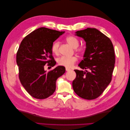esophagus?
I'll return each mask as SVG.
<instances>
[{"instance_id":"34e87169","label":"esophagus","mask_w":130,"mask_h":130,"mask_svg":"<svg viewBox=\"0 0 130 130\" xmlns=\"http://www.w3.org/2000/svg\"><path fill=\"white\" fill-rule=\"evenodd\" d=\"M66 70L67 71H69L71 70V69H69V68H66Z\"/></svg>"}]
</instances>
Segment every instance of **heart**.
Masks as SVG:
<instances>
[{
	"label": "heart",
	"mask_w": 130,
	"mask_h": 130,
	"mask_svg": "<svg viewBox=\"0 0 130 130\" xmlns=\"http://www.w3.org/2000/svg\"><path fill=\"white\" fill-rule=\"evenodd\" d=\"M66 41L68 44L71 46L73 48H75L76 52L79 53H83L85 51V47L83 46H79V41L78 38L73 35L68 36L66 38ZM59 46L60 43L59 41H56L53 43L51 46V51L55 55L59 54ZM78 58L76 56L72 57H65L62 56L59 58L58 60V63L60 66H64L67 68H71L75 64Z\"/></svg>",
	"instance_id": "1"
}]
</instances>
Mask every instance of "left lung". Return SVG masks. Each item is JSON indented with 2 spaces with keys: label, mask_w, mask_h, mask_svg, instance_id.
Wrapping results in <instances>:
<instances>
[{
  "label": "left lung",
  "mask_w": 130,
  "mask_h": 130,
  "mask_svg": "<svg viewBox=\"0 0 130 130\" xmlns=\"http://www.w3.org/2000/svg\"><path fill=\"white\" fill-rule=\"evenodd\" d=\"M76 33L86 42L84 58L78 66L89 71L75 70L76 77L72 82L73 89L80 97L94 100L102 94L112 80L115 62L113 45L107 36L94 28Z\"/></svg>",
  "instance_id": "8db88e82"
}]
</instances>
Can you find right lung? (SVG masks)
I'll return each mask as SVG.
<instances>
[{"label":"right lung","mask_w":130,"mask_h":130,"mask_svg":"<svg viewBox=\"0 0 130 130\" xmlns=\"http://www.w3.org/2000/svg\"><path fill=\"white\" fill-rule=\"evenodd\" d=\"M64 32L41 27L26 36L16 54L20 82L33 97L42 100L52 95L56 89V81L66 71L58 66L46 72L44 66L53 67L56 61L52 56L53 43Z\"/></svg>","instance_id":"obj_1"}]
</instances>
